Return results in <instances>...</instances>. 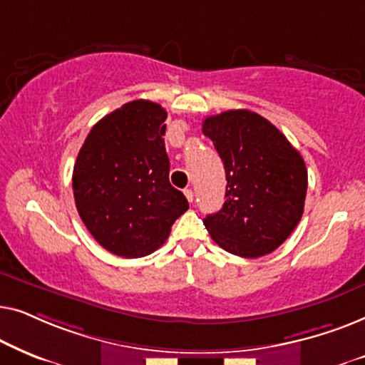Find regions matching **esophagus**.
Masks as SVG:
<instances>
[{"label": "esophagus", "instance_id": "34e87169", "mask_svg": "<svg viewBox=\"0 0 365 365\" xmlns=\"http://www.w3.org/2000/svg\"><path fill=\"white\" fill-rule=\"evenodd\" d=\"M184 196H186L189 202L194 201V191H192V189H184Z\"/></svg>", "mask_w": 365, "mask_h": 365}]
</instances>
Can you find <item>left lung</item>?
I'll use <instances>...</instances> for the list:
<instances>
[{
    "label": "left lung",
    "mask_w": 365,
    "mask_h": 365,
    "mask_svg": "<svg viewBox=\"0 0 365 365\" xmlns=\"http://www.w3.org/2000/svg\"><path fill=\"white\" fill-rule=\"evenodd\" d=\"M226 169V201L204 226L224 251L256 259L276 251L301 221L307 169L301 153L261 114L231 109L202 123Z\"/></svg>",
    "instance_id": "left-lung-1"
}]
</instances>
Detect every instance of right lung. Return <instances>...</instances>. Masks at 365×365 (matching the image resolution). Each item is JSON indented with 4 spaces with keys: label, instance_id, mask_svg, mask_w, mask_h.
I'll list each match as a JSON object with an SVG mask.
<instances>
[{
    "label": "right lung",
    "instance_id": "obj_1",
    "mask_svg": "<svg viewBox=\"0 0 365 365\" xmlns=\"http://www.w3.org/2000/svg\"><path fill=\"white\" fill-rule=\"evenodd\" d=\"M166 118L153 101L126 103L94 124L78 153L73 191L79 217L116 256L154 252L189 207L169 182Z\"/></svg>",
    "mask_w": 365,
    "mask_h": 365
}]
</instances>
